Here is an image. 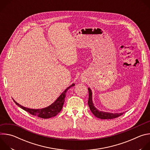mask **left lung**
Wrapping results in <instances>:
<instances>
[{
	"instance_id": "8db88e82",
	"label": "left lung",
	"mask_w": 150,
	"mask_h": 150,
	"mask_svg": "<svg viewBox=\"0 0 150 150\" xmlns=\"http://www.w3.org/2000/svg\"><path fill=\"white\" fill-rule=\"evenodd\" d=\"M88 90L89 92V98H88V104L91 112L93 113V115L101 119H112L116 118L123 114V112L119 113H112L110 112H105L98 110L94 106V104L93 103V96H92L93 93L90 87L88 88Z\"/></svg>"
}]
</instances>
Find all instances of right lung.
I'll list each match as a JSON object with an SVG mask.
<instances>
[{
	"label": "right lung",
	"instance_id": "obj_1",
	"mask_svg": "<svg viewBox=\"0 0 150 150\" xmlns=\"http://www.w3.org/2000/svg\"><path fill=\"white\" fill-rule=\"evenodd\" d=\"M74 85H75V83H72L71 85H70L69 87H68L60 95V96L55 100L54 102H53L52 104H50L48 107H46L45 108L40 109H30L21 105V104L16 102L13 99V100L14 101L15 104L18 105L20 108L30 113L31 115L34 116H37L41 118L48 119V118H50L56 116L61 111L64 104V101H65V98L66 97L67 91L71 87H74Z\"/></svg>",
	"mask_w": 150,
	"mask_h": 150
}]
</instances>
